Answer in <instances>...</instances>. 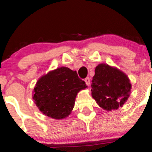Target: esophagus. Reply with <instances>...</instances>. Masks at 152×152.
Returning a JSON list of instances; mask_svg holds the SVG:
<instances>
[{
	"mask_svg": "<svg viewBox=\"0 0 152 152\" xmlns=\"http://www.w3.org/2000/svg\"><path fill=\"white\" fill-rule=\"evenodd\" d=\"M84 81H85L86 84H87V86H89V84H90V78L87 77L85 79H84Z\"/></svg>",
	"mask_w": 152,
	"mask_h": 152,
	"instance_id": "34e87169",
	"label": "esophagus"
}]
</instances>
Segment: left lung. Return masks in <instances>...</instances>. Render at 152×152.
Returning a JSON list of instances; mask_svg holds the SVG:
<instances>
[{
    "label": "left lung",
    "instance_id": "8db88e82",
    "mask_svg": "<svg viewBox=\"0 0 152 152\" xmlns=\"http://www.w3.org/2000/svg\"><path fill=\"white\" fill-rule=\"evenodd\" d=\"M92 96L99 106L106 111L122 107L130 94V81L118 68L99 64L92 80Z\"/></svg>",
    "mask_w": 152,
    "mask_h": 152
}]
</instances>
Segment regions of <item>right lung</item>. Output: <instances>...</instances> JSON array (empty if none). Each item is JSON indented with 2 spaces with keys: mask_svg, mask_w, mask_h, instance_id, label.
<instances>
[{
  "mask_svg": "<svg viewBox=\"0 0 152 152\" xmlns=\"http://www.w3.org/2000/svg\"><path fill=\"white\" fill-rule=\"evenodd\" d=\"M87 87L76 71L60 67L38 79L33 89V99L42 114L63 119L71 113L78 92Z\"/></svg>",
  "mask_w": 152,
  "mask_h": 152,
  "instance_id": "obj_1",
  "label": "right lung"
}]
</instances>
